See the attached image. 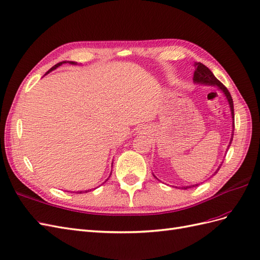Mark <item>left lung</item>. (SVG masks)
<instances>
[{
	"label": "left lung",
	"mask_w": 260,
	"mask_h": 260,
	"mask_svg": "<svg viewBox=\"0 0 260 260\" xmlns=\"http://www.w3.org/2000/svg\"><path fill=\"white\" fill-rule=\"evenodd\" d=\"M194 66H195V72H194V77H192V80H194V83L195 84H203V85H208V86H213V87H217L218 89H220V90L224 93V95H225V98H226V100H228V102H229V106H230V110H231V115H232V120H233V125H232V135H231V140H230V145L228 146V149H229V147L231 146V143H232V140H233V132H234V107H233V100H232V97H231V94H230V92H229V90L226 89V87L221 83V81H219L217 78H216V76L213 75L212 74V72L207 68V66H205L203 63H195L194 64ZM223 163V162H222ZM222 163L220 165V167L217 169V171L214 172L212 175H214L216 174L219 170H220V168H221V166H222ZM154 176V175H153ZM155 177V176H154ZM199 184H195V185H190V186H183V187H180L181 189H188V188H191V187H195V186H198ZM176 188H177V186H176Z\"/></svg>",
	"instance_id": "1"
}]
</instances>
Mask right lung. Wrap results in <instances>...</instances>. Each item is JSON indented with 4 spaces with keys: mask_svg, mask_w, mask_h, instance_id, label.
<instances>
[{
    "mask_svg": "<svg viewBox=\"0 0 260 260\" xmlns=\"http://www.w3.org/2000/svg\"><path fill=\"white\" fill-rule=\"evenodd\" d=\"M64 63H70V64H73V65H76L77 63L76 62H71V61H68V62H66V61H63V62H60V63H57V64H55L54 66H53V68H51L47 73H46V75H47V74H49L50 72H52V71H53V70H55V69H57L58 68V66H61L62 64H64ZM112 165H113V163H112ZM110 176H111V174H110ZM109 176V177H110ZM108 181V180H107ZM89 190H91V189H88V190H81V191H77L78 192V194H83V192H87V191H89Z\"/></svg>",
    "mask_w": 260,
    "mask_h": 260,
    "instance_id": "add662e5",
    "label": "right lung"
}]
</instances>
